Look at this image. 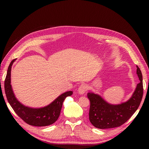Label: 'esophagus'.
<instances>
[{
	"label": "esophagus",
	"mask_w": 149,
	"mask_h": 149,
	"mask_svg": "<svg viewBox=\"0 0 149 149\" xmlns=\"http://www.w3.org/2000/svg\"><path fill=\"white\" fill-rule=\"evenodd\" d=\"M88 89V85L85 84H81L80 86L79 87V88L78 89V92L79 94H83L84 93L86 92Z\"/></svg>",
	"instance_id": "obj_1"
}]
</instances>
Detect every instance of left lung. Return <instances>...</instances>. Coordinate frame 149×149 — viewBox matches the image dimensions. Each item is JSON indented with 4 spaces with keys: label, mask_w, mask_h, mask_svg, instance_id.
<instances>
[{
    "label": "left lung",
    "mask_w": 149,
    "mask_h": 149,
    "mask_svg": "<svg viewBox=\"0 0 149 149\" xmlns=\"http://www.w3.org/2000/svg\"><path fill=\"white\" fill-rule=\"evenodd\" d=\"M136 67L140 83L127 101L118 105L111 104L97 94L88 93L90 101L89 119L94 127L101 129L119 127L137 111L142 101L143 89L141 71L138 66Z\"/></svg>",
    "instance_id": "left-lung-1"
}]
</instances>
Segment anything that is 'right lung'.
<instances>
[{
	"label": "right lung",
	"mask_w": 149,
	"mask_h": 149,
	"mask_svg": "<svg viewBox=\"0 0 149 149\" xmlns=\"http://www.w3.org/2000/svg\"><path fill=\"white\" fill-rule=\"evenodd\" d=\"M15 60H13L8 66L5 82H4L5 93L8 103L10 104L15 113L29 125L42 127L55 123L60 116L63 102L66 97L72 95L73 91H70L63 93L49 105L43 107L31 108L23 105L17 100L10 84L11 68Z\"/></svg>",
	"instance_id": "add662e5"
}]
</instances>
